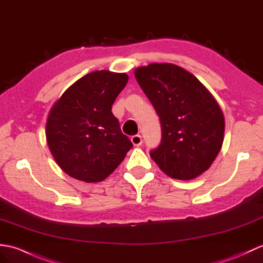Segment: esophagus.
<instances>
[{
	"instance_id": "esophagus-1",
	"label": "esophagus",
	"mask_w": 263,
	"mask_h": 263,
	"mask_svg": "<svg viewBox=\"0 0 263 263\" xmlns=\"http://www.w3.org/2000/svg\"><path fill=\"white\" fill-rule=\"evenodd\" d=\"M131 141H132V143H133V144H135V146L139 147V146H141V144H142V138H141V136H140V135L132 136V138H131Z\"/></svg>"
}]
</instances>
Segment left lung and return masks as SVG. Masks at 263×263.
Listing matches in <instances>:
<instances>
[{
  "label": "left lung",
  "mask_w": 263,
  "mask_h": 263,
  "mask_svg": "<svg viewBox=\"0 0 263 263\" xmlns=\"http://www.w3.org/2000/svg\"><path fill=\"white\" fill-rule=\"evenodd\" d=\"M160 119L161 141L150 152L159 168L176 180H192L214 163L224 141V114L197 78L180 66L153 63L135 70Z\"/></svg>",
  "instance_id": "8db88e82"
}]
</instances>
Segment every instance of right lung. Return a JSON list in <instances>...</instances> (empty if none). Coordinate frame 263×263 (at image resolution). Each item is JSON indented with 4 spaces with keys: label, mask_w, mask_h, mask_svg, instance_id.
Listing matches in <instances>:
<instances>
[{
    "label": "right lung",
    "mask_w": 263,
    "mask_h": 263,
    "mask_svg": "<svg viewBox=\"0 0 263 263\" xmlns=\"http://www.w3.org/2000/svg\"><path fill=\"white\" fill-rule=\"evenodd\" d=\"M127 80L125 73L91 72L66 89L49 110L48 148L71 177L87 183L103 181L132 148L111 113V105Z\"/></svg>",
    "instance_id": "right-lung-1"
}]
</instances>
